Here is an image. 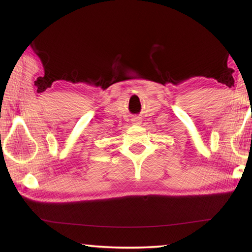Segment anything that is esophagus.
I'll list each match as a JSON object with an SVG mask.
<instances>
[{"label":"esophagus","mask_w":252,"mask_h":252,"mask_svg":"<svg viewBox=\"0 0 252 252\" xmlns=\"http://www.w3.org/2000/svg\"><path fill=\"white\" fill-rule=\"evenodd\" d=\"M133 124H134V125H140V124H142V117H139V116L134 117L133 118Z\"/></svg>","instance_id":"obj_1"}]
</instances>
